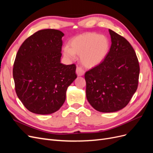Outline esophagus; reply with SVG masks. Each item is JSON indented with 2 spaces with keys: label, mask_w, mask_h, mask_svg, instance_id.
I'll return each mask as SVG.
<instances>
[{
  "label": "esophagus",
  "mask_w": 153,
  "mask_h": 153,
  "mask_svg": "<svg viewBox=\"0 0 153 153\" xmlns=\"http://www.w3.org/2000/svg\"><path fill=\"white\" fill-rule=\"evenodd\" d=\"M76 73L77 74L78 76H82V75H84L85 71H84V69H83L82 68L79 67V66H77L76 67Z\"/></svg>",
  "instance_id": "1"
}]
</instances>
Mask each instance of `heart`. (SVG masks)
Listing matches in <instances>:
<instances>
[{
	"instance_id": "b5f03b06",
	"label": "heart",
	"mask_w": 153,
	"mask_h": 153,
	"mask_svg": "<svg viewBox=\"0 0 153 153\" xmlns=\"http://www.w3.org/2000/svg\"><path fill=\"white\" fill-rule=\"evenodd\" d=\"M110 48V41L106 36L95 32H87L75 37L69 46L63 49L64 55L73 59L75 54L80 55V61L88 68L94 67L102 62Z\"/></svg>"
}]
</instances>
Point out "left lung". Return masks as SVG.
I'll return each mask as SVG.
<instances>
[{
    "instance_id": "1",
    "label": "left lung",
    "mask_w": 153,
    "mask_h": 153,
    "mask_svg": "<svg viewBox=\"0 0 153 153\" xmlns=\"http://www.w3.org/2000/svg\"><path fill=\"white\" fill-rule=\"evenodd\" d=\"M112 45L104 61L85 73L86 97L101 112H114L126 106L136 92L140 66L132 46L109 29Z\"/></svg>"
}]
</instances>
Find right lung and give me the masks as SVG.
I'll return each instance as SVG.
<instances>
[{
    "label": "right lung",
    "mask_w": 153,
    "mask_h": 153,
    "mask_svg": "<svg viewBox=\"0 0 153 153\" xmlns=\"http://www.w3.org/2000/svg\"><path fill=\"white\" fill-rule=\"evenodd\" d=\"M64 35L55 29L39 30L24 41L16 53L13 69L16 93L32 113L57 111L77 76L75 64L61 63Z\"/></svg>",
    "instance_id": "add662e5"
}]
</instances>
